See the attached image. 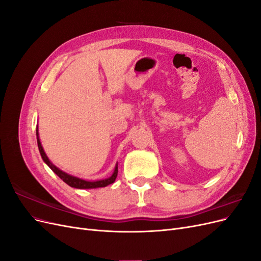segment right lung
<instances>
[{"mask_svg":"<svg viewBox=\"0 0 261 261\" xmlns=\"http://www.w3.org/2000/svg\"><path fill=\"white\" fill-rule=\"evenodd\" d=\"M36 135H37V143H38V148H39V151H40L41 158L42 160L44 161V163L48 165V167L57 174L63 181H65L67 185H69L70 187H74V188H80V189H91V188H99V187H106L110 184H112L115 181V178L117 176V163L114 168V172L112 173V175L108 177V178H103V179H99V180H87L84 178H80L77 176L74 175H70L68 173L64 172L60 170L58 167H55V165L49 160L48 155L45 154L43 147L41 145V141L40 138H39V129H38V126H37V129H36Z\"/></svg>","mask_w":261,"mask_h":261,"instance_id":"add662e5","label":"right lung"}]
</instances>
